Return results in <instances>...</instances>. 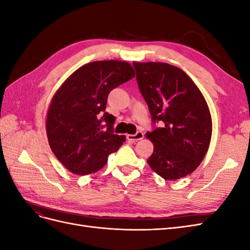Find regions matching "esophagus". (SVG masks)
<instances>
[{
  "mask_svg": "<svg viewBox=\"0 0 250 250\" xmlns=\"http://www.w3.org/2000/svg\"><path fill=\"white\" fill-rule=\"evenodd\" d=\"M128 140L133 141V142H138L144 138V133L142 131H138L135 134H129L128 135Z\"/></svg>",
  "mask_w": 250,
  "mask_h": 250,
  "instance_id": "esophagus-1",
  "label": "esophagus"
}]
</instances>
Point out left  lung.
Returning a JSON list of instances; mask_svg holds the SVG:
<instances>
[{"instance_id":"obj_1","label":"left lung","mask_w":250,"mask_h":250,"mask_svg":"<svg viewBox=\"0 0 250 250\" xmlns=\"http://www.w3.org/2000/svg\"><path fill=\"white\" fill-rule=\"evenodd\" d=\"M133 66L152 122L164 123L146 133L154 146L147 163L164 179L185 177L197 169L209 147L208 103L194 81L177 66L137 62Z\"/></svg>"}]
</instances>
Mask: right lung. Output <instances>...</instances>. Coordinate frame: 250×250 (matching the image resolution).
<instances>
[{
    "label": "right lung",
    "instance_id": "add662e5",
    "mask_svg": "<svg viewBox=\"0 0 250 250\" xmlns=\"http://www.w3.org/2000/svg\"><path fill=\"white\" fill-rule=\"evenodd\" d=\"M135 76L121 60H101L79 67L52 98L47 113L49 145L57 160L76 175L99 171L125 142L113 133L116 118L105 111L110 90Z\"/></svg>",
    "mask_w": 250,
    "mask_h": 250
}]
</instances>
